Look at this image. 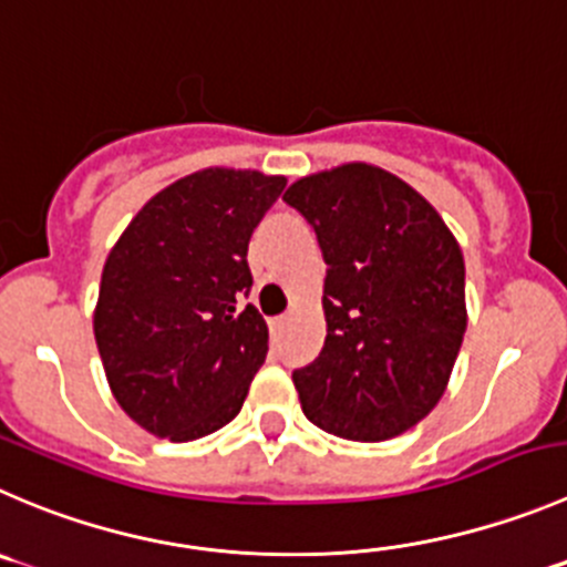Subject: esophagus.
Listing matches in <instances>:
<instances>
[{
	"label": "esophagus",
	"instance_id": "obj_1",
	"mask_svg": "<svg viewBox=\"0 0 567 567\" xmlns=\"http://www.w3.org/2000/svg\"><path fill=\"white\" fill-rule=\"evenodd\" d=\"M284 326H287V317H275V320H269V328H272V333L284 331Z\"/></svg>",
	"mask_w": 567,
	"mask_h": 567
}]
</instances>
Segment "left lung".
Wrapping results in <instances>:
<instances>
[{"mask_svg":"<svg viewBox=\"0 0 567 567\" xmlns=\"http://www.w3.org/2000/svg\"><path fill=\"white\" fill-rule=\"evenodd\" d=\"M287 206L326 258V344L292 381L328 434L379 442L445 392L467 328L465 258L440 214L379 166L348 164L292 183Z\"/></svg>","mask_w":567,"mask_h":567,"instance_id":"left-lung-1","label":"left lung"}]
</instances>
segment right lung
I'll use <instances>...</instances> for the list:
<instances>
[{"label":"right lung","instance_id":"1","mask_svg":"<svg viewBox=\"0 0 567 567\" xmlns=\"http://www.w3.org/2000/svg\"><path fill=\"white\" fill-rule=\"evenodd\" d=\"M287 181L203 169L155 194L102 269L94 337L113 398L150 434L199 440L239 414L267 359L247 245Z\"/></svg>","mask_w":567,"mask_h":567}]
</instances>
